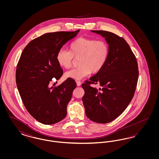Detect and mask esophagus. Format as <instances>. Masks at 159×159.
Masks as SVG:
<instances>
[{
  "mask_svg": "<svg viewBox=\"0 0 159 159\" xmlns=\"http://www.w3.org/2000/svg\"><path fill=\"white\" fill-rule=\"evenodd\" d=\"M76 83H77V85L79 86H81V84H82V83H81L80 81H76Z\"/></svg>",
  "mask_w": 159,
  "mask_h": 159,
  "instance_id": "obj_1",
  "label": "esophagus"
}]
</instances>
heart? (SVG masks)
I'll return each mask as SVG.
<instances>
[{"mask_svg": "<svg viewBox=\"0 0 159 159\" xmlns=\"http://www.w3.org/2000/svg\"><path fill=\"white\" fill-rule=\"evenodd\" d=\"M109 55V47L103 40L79 38L71 42L68 51L61 49L57 54V61L61 67L70 68L75 60L78 61L77 68L65 73V77L76 80H81L92 73L99 72L105 66Z\"/></svg>", "mask_w": 159, "mask_h": 159, "instance_id": "obj_1", "label": "heart"}]
</instances>
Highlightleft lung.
<instances>
[{"label":"left lung","instance_id":"left-lung-1","mask_svg":"<svg viewBox=\"0 0 159 159\" xmlns=\"http://www.w3.org/2000/svg\"><path fill=\"white\" fill-rule=\"evenodd\" d=\"M106 38L109 55L105 66L82 86L86 116L92 121L107 123L127 108L136 90L139 76L135 55L126 41L111 32L92 30ZM101 87L94 88L91 84Z\"/></svg>","mask_w":159,"mask_h":159}]
</instances>
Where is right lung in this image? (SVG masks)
I'll return each mask as SVG.
<instances>
[{
    "instance_id": "add662e5",
    "label": "right lung",
    "mask_w": 159,
    "mask_h": 159,
    "mask_svg": "<svg viewBox=\"0 0 159 159\" xmlns=\"http://www.w3.org/2000/svg\"><path fill=\"white\" fill-rule=\"evenodd\" d=\"M79 31L48 33L32 40L17 64L16 83L24 106L33 117L44 125L58 123L67 115L76 82L68 78L57 87L50 88L49 84L63 74L57 61V52Z\"/></svg>"
}]
</instances>
